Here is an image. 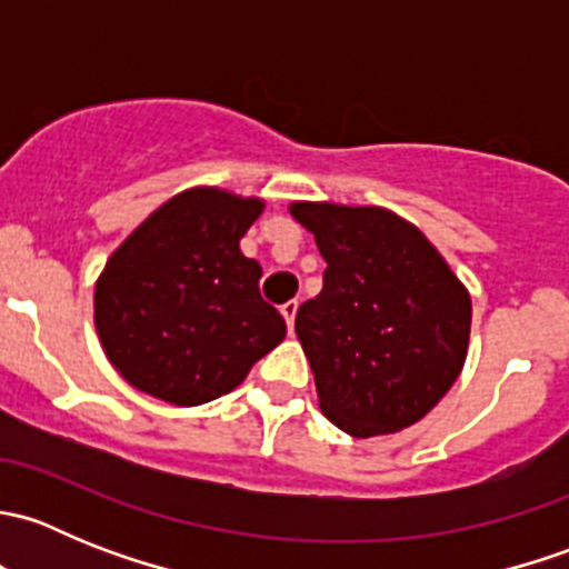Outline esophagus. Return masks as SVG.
I'll return each mask as SVG.
<instances>
[{"label": "esophagus", "instance_id": "obj_1", "mask_svg": "<svg viewBox=\"0 0 569 569\" xmlns=\"http://www.w3.org/2000/svg\"><path fill=\"white\" fill-rule=\"evenodd\" d=\"M297 308H300V302L297 300H289L280 306V313H283L286 325H289V330H295V317H297Z\"/></svg>", "mask_w": 569, "mask_h": 569}]
</instances>
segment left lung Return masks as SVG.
Returning <instances> with one entry per match:
<instances>
[{
    "mask_svg": "<svg viewBox=\"0 0 569 569\" xmlns=\"http://www.w3.org/2000/svg\"><path fill=\"white\" fill-rule=\"evenodd\" d=\"M325 283L295 330L319 407L352 438L421 421L455 386L470 338V295L427 237L380 206L300 203Z\"/></svg>",
    "mask_w": 569,
    "mask_h": 569,
    "instance_id": "8db88e82",
    "label": "left lung"
}]
</instances>
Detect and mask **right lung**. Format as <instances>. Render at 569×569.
Wrapping results in <instances>:
<instances>
[{
    "mask_svg": "<svg viewBox=\"0 0 569 569\" xmlns=\"http://www.w3.org/2000/svg\"><path fill=\"white\" fill-rule=\"evenodd\" d=\"M263 200L183 189L109 256L93 319L109 363L137 391L194 407L242 386L286 336L239 239Z\"/></svg>",
    "mask_w": 569,
    "mask_h": 569,
    "instance_id": "add662e5",
    "label": "right lung"
}]
</instances>
